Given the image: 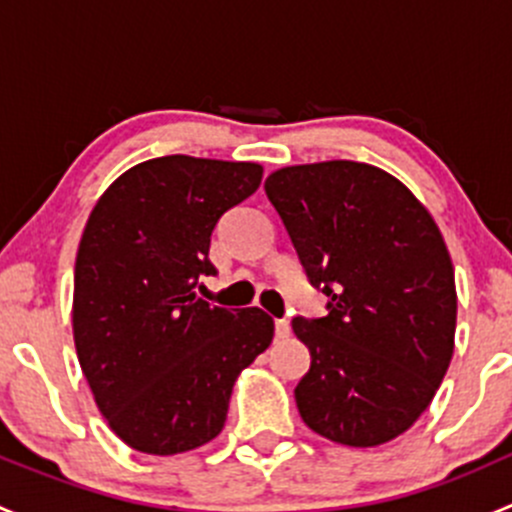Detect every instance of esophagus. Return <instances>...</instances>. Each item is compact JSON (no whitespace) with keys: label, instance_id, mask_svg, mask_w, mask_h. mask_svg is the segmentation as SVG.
Wrapping results in <instances>:
<instances>
[{"label":"esophagus","instance_id":"esophagus-1","mask_svg":"<svg viewBox=\"0 0 512 512\" xmlns=\"http://www.w3.org/2000/svg\"><path fill=\"white\" fill-rule=\"evenodd\" d=\"M289 332H292V329H289L287 319H277V322H275V337L277 339H287Z\"/></svg>","mask_w":512,"mask_h":512}]
</instances>
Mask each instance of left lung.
<instances>
[{
	"mask_svg": "<svg viewBox=\"0 0 512 512\" xmlns=\"http://www.w3.org/2000/svg\"><path fill=\"white\" fill-rule=\"evenodd\" d=\"M265 193L329 314L294 317L312 364L294 389L319 436L371 448L409 431L453 356L456 280L436 220L401 180L356 160L287 165Z\"/></svg>",
	"mask_w": 512,
	"mask_h": 512,
	"instance_id": "left-lung-1",
	"label": "left lung"
}]
</instances>
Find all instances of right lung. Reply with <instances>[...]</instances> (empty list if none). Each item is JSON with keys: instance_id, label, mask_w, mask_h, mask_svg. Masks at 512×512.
Wrapping results in <instances>:
<instances>
[{"instance_id": "add662e5", "label": "right lung", "mask_w": 512, "mask_h": 512, "mask_svg": "<svg viewBox=\"0 0 512 512\" xmlns=\"http://www.w3.org/2000/svg\"><path fill=\"white\" fill-rule=\"evenodd\" d=\"M260 163L163 156L118 175L98 198L74 272V344L111 431L133 451L175 456L213 441L232 386L270 347L262 309L195 294L210 235L250 198Z\"/></svg>"}]
</instances>
